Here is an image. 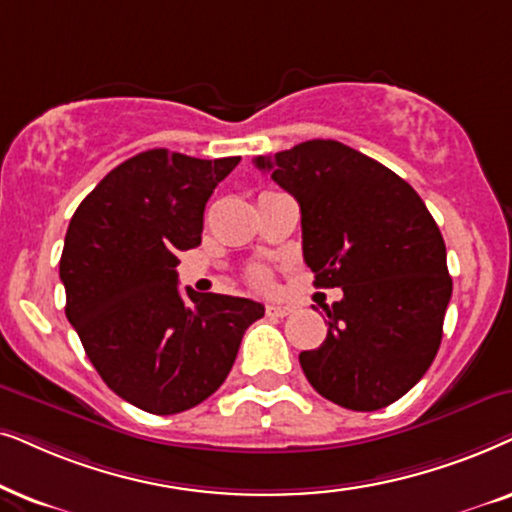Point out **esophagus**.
Segmentation results:
<instances>
[{
  "instance_id": "1",
  "label": "esophagus",
  "mask_w": 512,
  "mask_h": 512,
  "mask_svg": "<svg viewBox=\"0 0 512 512\" xmlns=\"http://www.w3.org/2000/svg\"><path fill=\"white\" fill-rule=\"evenodd\" d=\"M292 313V306L290 304H267V316H274V318H285Z\"/></svg>"
}]
</instances>
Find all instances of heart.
Masks as SVG:
<instances>
[{
	"instance_id": "obj_1",
	"label": "heart",
	"mask_w": 512,
	"mask_h": 512,
	"mask_svg": "<svg viewBox=\"0 0 512 512\" xmlns=\"http://www.w3.org/2000/svg\"><path fill=\"white\" fill-rule=\"evenodd\" d=\"M255 278H257V281H264V274H262V271H257Z\"/></svg>"
}]
</instances>
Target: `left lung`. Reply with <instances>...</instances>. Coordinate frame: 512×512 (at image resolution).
<instances>
[{
  "instance_id": "left-lung-1",
  "label": "left lung",
  "mask_w": 512,
  "mask_h": 512,
  "mask_svg": "<svg viewBox=\"0 0 512 512\" xmlns=\"http://www.w3.org/2000/svg\"><path fill=\"white\" fill-rule=\"evenodd\" d=\"M255 166L299 203L313 283L344 292L323 306L325 342L299 353L306 379L353 412L395 403L431 367L452 297L445 241L426 203L337 140L299 142Z\"/></svg>"
}]
</instances>
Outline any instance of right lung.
Listing matches in <instances>:
<instances>
[{
	"label": "right lung",
	"mask_w": 512,
	"mask_h": 512,
	"mask_svg": "<svg viewBox=\"0 0 512 512\" xmlns=\"http://www.w3.org/2000/svg\"><path fill=\"white\" fill-rule=\"evenodd\" d=\"M238 161L147 149L109 170L67 227V320L102 381L149 414L213 395L264 316L252 299L177 288V255L201 243L210 194Z\"/></svg>",
	"instance_id": "right-lung-1"
}]
</instances>
